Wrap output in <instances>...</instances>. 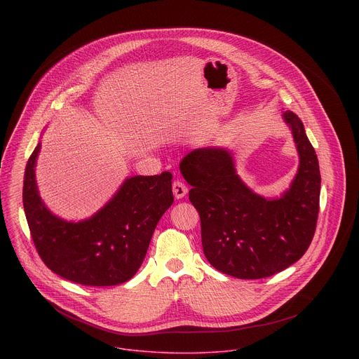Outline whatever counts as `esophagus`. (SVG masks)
Masks as SVG:
<instances>
[{
  "label": "esophagus",
  "instance_id": "obj_1",
  "mask_svg": "<svg viewBox=\"0 0 359 359\" xmlns=\"http://www.w3.org/2000/svg\"><path fill=\"white\" fill-rule=\"evenodd\" d=\"M172 189H173V194H175V197H176L177 200L183 198V197L187 194V187H186L184 183H182L180 180H175Z\"/></svg>",
  "mask_w": 359,
  "mask_h": 359
}]
</instances>
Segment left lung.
<instances>
[{"label": "left lung", "mask_w": 359, "mask_h": 359, "mask_svg": "<svg viewBox=\"0 0 359 359\" xmlns=\"http://www.w3.org/2000/svg\"><path fill=\"white\" fill-rule=\"evenodd\" d=\"M299 165L280 197L254 193L237 175L227 147L191 150L180 172L200 215L203 252L223 274L241 280L274 276L298 262L310 247L320 210L321 175L316 150L301 119L283 114Z\"/></svg>", "instance_id": "8db88e82"}]
</instances>
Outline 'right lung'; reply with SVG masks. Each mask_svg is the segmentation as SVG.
Instances as JSON below:
<instances>
[{
  "instance_id": "obj_1",
  "label": "right lung",
  "mask_w": 359,
  "mask_h": 359,
  "mask_svg": "<svg viewBox=\"0 0 359 359\" xmlns=\"http://www.w3.org/2000/svg\"><path fill=\"white\" fill-rule=\"evenodd\" d=\"M41 142L28 159L22 201L39 257L55 274L82 285L108 287L130 280L142 266L161 217L172 206V173L125 179L89 219L68 222L42 201L35 166Z\"/></svg>"
}]
</instances>
